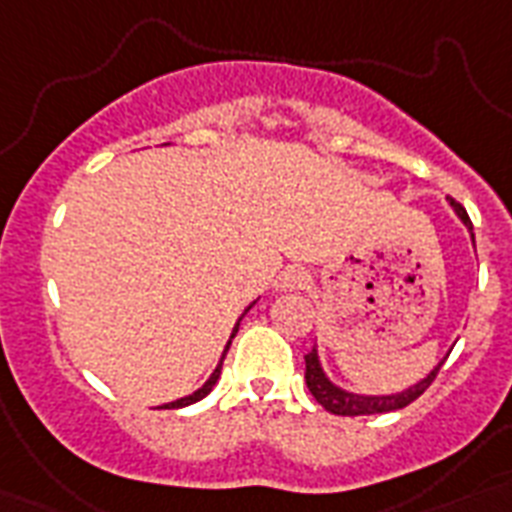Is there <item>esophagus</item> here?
<instances>
[{
  "label": "esophagus",
  "mask_w": 512,
  "mask_h": 512,
  "mask_svg": "<svg viewBox=\"0 0 512 512\" xmlns=\"http://www.w3.org/2000/svg\"><path fill=\"white\" fill-rule=\"evenodd\" d=\"M308 284V271L300 268V265H289L279 273V289L281 292H295V289H303Z\"/></svg>",
  "instance_id": "1"
}]
</instances>
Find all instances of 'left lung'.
<instances>
[{"mask_svg": "<svg viewBox=\"0 0 512 512\" xmlns=\"http://www.w3.org/2000/svg\"><path fill=\"white\" fill-rule=\"evenodd\" d=\"M452 204L454 215L460 217L465 228L470 231V241H473V247H476V236H473V223H470L468 212L465 207H460L457 201L449 199ZM446 361V356L438 361L433 369H430L422 380H417L409 388L398 390V393H380V396H369V393H353V390H345L340 385L329 380L327 372H324V366H321L319 350L313 348L308 356H305V382H308V390L313 393V398L319 401L327 412L332 414H342V417H356V414H382V412H396V409H404L414 401V398H420L428 385L436 380L438 369Z\"/></svg>", "mask_w": 512, "mask_h": 512, "instance_id": "1", "label": "left lung"}]
</instances>
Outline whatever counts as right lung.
Listing matches in <instances>:
<instances>
[{"label":"right lung","mask_w":512,"mask_h":512,"mask_svg":"<svg viewBox=\"0 0 512 512\" xmlns=\"http://www.w3.org/2000/svg\"><path fill=\"white\" fill-rule=\"evenodd\" d=\"M252 305H255V303H249L247 308H244V313H241V316H239V321H236V327H233V332H231V340L225 342V350H223V356H220V364L215 366V372L209 374V380L204 382V385H201L199 390H193L191 396H183V398H177V401H170V404H164V409H183V406H188V404H196V401H201V398L207 396L209 390L215 388V382L220 380V369H223V358H225V353H228V348H231L233 337H236V332H239L241 319H244V316H247V311H249V308H252Z\"/></svg>","instance_id":"add662e5"}]
</instances>
